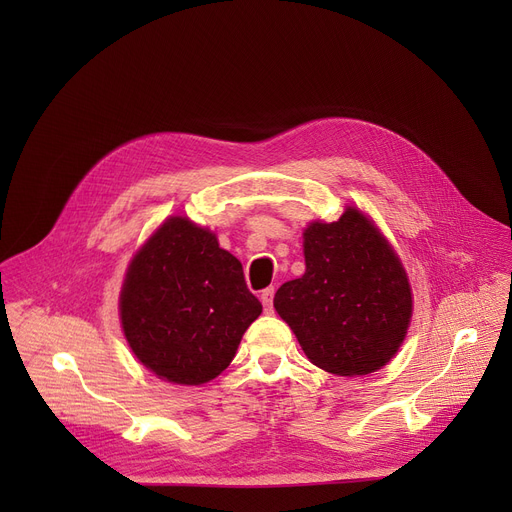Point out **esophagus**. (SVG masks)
I'll list each match as a JSON object with an SVG mask.
<instances>
[{
	"mask_svg": "<svg viewBox=\"0 0 512 512\" xmlns=\"http://www.w3.org/2000/svg\"><path fill=\"white\" fill-rule=\"evenodd\" d=\"M274 286L272 288H265V290H261V303H263V307H265V311L267 313H272L274 311Z\"/></svg>",
	"mask_w": 512,
	"mask_h": 512,
	"instance_id": "obj_1",
	"label": "esophagus"
}]
</instances>
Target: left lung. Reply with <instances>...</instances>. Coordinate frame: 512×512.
<instances>
[{"mask_svg": "<svg viewBox=\"0 0 512 512\" xmlns=\"http://www.w3.org/2000/svg\"><path fill=\"white\" fill-rule=\"evenodd\" d=\"M303 236L307 270L278 288V315L321 369L365 375L384 367L411 321L405 267L355 207L338 222H313Z\"/></svg>", "mask_w": 512, "mask_h": 512, "instance_id": "8db88e82", "label": "left lung"}]
</instances>
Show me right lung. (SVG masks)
I'll return each instance as SVG.
<instances>
[{"label": "right lung", "mask_w": 512, "mask_h": 512, "mask_svg": "<svg viewBox=\"0 0 512 512\" xmlns=\"http://www.w3.org/2000/svg\"><path fill=\"white\" fill-rule=\"evenodd\" d=\"M240 261L186 218H170L134 255L120 294L124 336L159 378L199 386L220 375L261 313Z\"/></svg>", "instance_id": "right-lung-1"}]
</instances>
